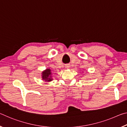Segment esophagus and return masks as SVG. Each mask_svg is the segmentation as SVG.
Instances as JSON below:
<instances>
[{
    "label": "esophagus",
    "instance_id": "34e87169",
    "mask_svg": "<svg viewBox=\"0 0 127 127\" xmlns=\"http://www.w3.org/2000/svg\"><path fill=\"white\" fill-rule=\"evenodd\" d=\"M69 68V66L68 65H65V68Z\"/></svg>",
    "mask_w": 127,
    "mask_h": 127
}]
</instances>
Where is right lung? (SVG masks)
I'll return each instance as SVG.
<instances>
[{
  "mask_svg": "<svg viewBox=\"0 0 127 127\" xmlns=\"http://www.w3.org/2000/svg\"><path fill=\"white\" fill-rule=\"evenodd\" d=\"M42 79L45 81H52V77H51V72L50 69H47L44 72H42Z\"/></svg>",
  "mask_w": 127,
  "mask_h": 127,
  "instance_id": "right-lung-1",
  "label": "right lung"
}]
</instances>
